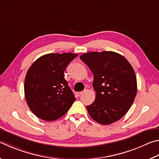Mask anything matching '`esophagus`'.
I'll use <instances>...</instances> for the list:
<instances>
[{"label": "esophagus", "mask_w": 159, "mask_h": 159, "mask_svg": "<svg viewBox=\"0 0 159 159\" xmlns=\"http://www.w3.org/2000/svg\"><path fill=\"white\" fill-rule=\"evenodd\" d=\"M83 92H78V93H77V95H78V97H79V96H80V95H81L83 93Z\"/></svg>", "instance_id": "34e87169"}]
</instances>
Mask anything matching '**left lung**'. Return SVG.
Segmentation results:
<instances>
[{"mask_svg":"<svg viewBox=\"0 0 159 159\" xmlns=\"http://www.w3.org/2000/svg\"><path fill=\"white\" fill-rule=\"evenodd\" d=\"M94 74L96 98L87 106L92 119L107 125L121 119L134 102L137 80L132 66L125 57L112 51L89 52L80 56Z\"/></svg>","mask_w":159,"mask_h":159,"instance_id":"1","label":"left lung"}]
</instances>
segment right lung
<instances>
[{
  "label": "right lung",
  "mask_w": 159,
  "mask_h": 159,
  "mask_svg": "<svg viewBox=\"0 0 159 159\" xmlns=\"http://www.w3.org/2000/svg\"><path fill=\"white\" fill-rule=\"evenodd\" d=\"M76 53H49L39 57L28 69L24 92L28 107L37 117L53 121L67 113L76 98L64 71Z\"/></svg>",
  "instance_id": "add662e5"
}]
</instances>
